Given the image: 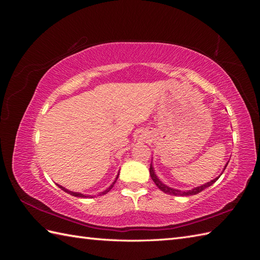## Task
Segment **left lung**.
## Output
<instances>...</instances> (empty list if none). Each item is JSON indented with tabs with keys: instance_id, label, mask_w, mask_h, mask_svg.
<instances>
[{
	"instance_id": "8db88e82",
	"label": "left lung",
	"mask_w": 260,
	"mask_h": 260,
	"mask_svg": "<svg viewBox=\"0 0 260 260\" xmlns=\"http://www.w3.org/2000/svg\"><path fill=\"white\" fill-rule=\"evenodd\" d=\"M226 166H228V164L225 165L224 169L226 168ZM149 175H151V178H152V180L154 181V183L157 185V187H158L160 191H162L164 193H166V194H169V195H175V196H188V195H195V194H199V193H201L202 191L205 190V188H207L208 186H210V185L214 184V183L216 182V181L219 179V177H220V176H219L218 178H216V179H214V180H211L210 182H207V183L203 184V185H201V186H199V187H194L193 190H190V191H186V192H184V191L175 190V188H171V187H168L167 185L162 184V183L160 182V181H159V179L156 177L155 172H154V169H153V167H152V165H151V167H149Z\"/></svg>"
}]
</instances>
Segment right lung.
<instances>
[{"mask_svg":"<svg viewBox=\"0 0 260 260\" xmlns=\"http://www.w3.org/2000/svg\"><path fill=\"white\" fill-rule=\"evenodd\" d=\"M118 175H119V174H118ZM117 179H118V176L116 177V179H115V181H114V182H113V184H112L111 186H109L108 188H106V190H105L104 192H102L100 195H104V194H106V193H108L109 191H111V190H112V187H113V186H114V184L116 183ZM58 186L61 188V190H64L65 192H67L68 194L73 195V196H77V198H91V196H89V195H83V194H81V193H76V192H72V191H68V190H66L65 187H62V186H60V185H58Z\"/></svg>","mask_w":260,"mask_h":260,"instance_id":"obj_1","label":"right lung"}]
</instances>
